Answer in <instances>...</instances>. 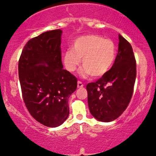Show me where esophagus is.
Instances as JSON below:
<instances>
[{"instance_id": "esophagus-1", "label": "esophagus", "mask_w": 156, "mask_h": 156, "mask_svg": "<svg viewBox=\"0 0 156 156\" xmlns=\"http://www.w3.org/2000/svg\"><path fill=\"white\" fill-rule=\"evenodd\" d=\"M83 87H84V84H83V83L82 82H80V81H78V82H77V87H78V88H82Z\"/></svg>"}]
</instances>
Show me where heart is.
Returning a JSON list of instances; mask_svg holds the SVG:
<instances>
[{
    "mask_svg": "<svg viewBox=\"0 0 156 156\" xmlns=\"http://www.w3.org/2000/svg\"><path fill=\"white\" fill-rule=\"evenodd\" d=\"M116 55V45L112 40L104 39L98 35H87L74 40L72 50L63 55V63L69 72H75L82 59L83 77L90 75L101 77L107 73L114 62Z\"/></svg>",
    "mask_w": 156,
    "mask_h": 156,
    "instance_id": "b5f03b06",
    "label": "heart"
}]
</instances>
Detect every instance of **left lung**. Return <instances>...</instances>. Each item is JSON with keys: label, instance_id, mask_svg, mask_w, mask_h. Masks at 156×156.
<instances>
[{"label": "left lung", "instance_id": "8db88e82", "mask_svg": "<svg viewBox=\"0 0 156 156\" xmlns=\"http://www.w3.org/2000/svg\"><path fill=\"white\" fill-rule=\"evenodd\" d=\"M119 49L114 65L96 82L87 85L91 115L110 122L120 116L131 101L136 77V63L131 44L119 35Z\"/></svg>", "mask_w": 156, "mask_h": 156}]
</instances>
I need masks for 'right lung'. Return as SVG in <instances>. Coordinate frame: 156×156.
I'll use <instances>...</instances> for the list:
<instances>
[{
	"label": "right lung",
	"instance_id": "obj_1",
	"mask_svg": "<svg viewBox=\"0 0 156 156\" xmlns=\"http://www.w3.org/2000/svg\"><path fill=\"white\" fill-rule=\"evenodd\" d=\"M61 30L30 40L21 53L18 74L23 98L31 116L48 127H57L69 116L68 100L77 80L63 69Z\"/></svg>",
	"mask_w": 156,
	"mask_h": 156
}]
</instances>
